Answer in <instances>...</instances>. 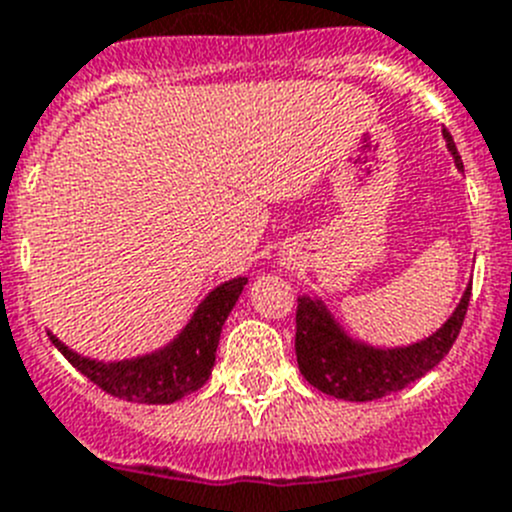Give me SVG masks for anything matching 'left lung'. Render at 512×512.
<instances>
[{
  "instance_id": "1",
  "label": "left lung",
  "mask_w": 512,
  "mask_h": 512,
  "mask_svg": "<svg viewBox=\"0 0 512 512\" xmlns=\"http://www.w3.org/2000/svg\"><path fill=\"white\" fill-rule=\"evenodd\" d=\"M444 137L457 165L464 170L457 145L446 130ZM469 296H472V288L464 290L457 311L451 313V319L434 336L400 349H372L349 342L321 303L311 301V298H298V370L321 393L352 400V403H367V400L398 393V390L408 388L411 382H416L418 377L434 370L449 354L451 344L457 342L459 331H462Z\"/></svg>"
}]
</instances>
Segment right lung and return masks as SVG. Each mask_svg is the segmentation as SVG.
Returning <instances> with one entry per match:
<instances>
[{
  "label": "right lung",
  "mask_w": 512,
  "mask_h": 512,
  "mask_svg": "<svg viewBox=\"0 0 512 512\" xmlns=\"http://www.w3.org/2000/svg\"><path fill=\"white\" fill-rule=\"evenodd\" d=\"M245 283L247 278H234L219 285L201 303L199 311L193 313L191 324L183 329L176 342L163 352L147 354V357L127 359V362H96L63 347L53 334H50V342L81 375L89 377L94 385L114 398L153 405L176 403L183 395L196 393L209 380L216 347H219V334Z\"/></svg>",
  "instance_id": "1"
}]
</instances>
